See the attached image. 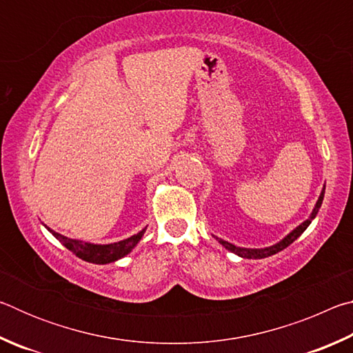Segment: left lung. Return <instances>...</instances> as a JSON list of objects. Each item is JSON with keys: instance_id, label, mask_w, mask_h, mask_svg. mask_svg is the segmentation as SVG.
<instances>
[{"instance_id": "8db88e82", "label": "left lung", "mask_w": 353, "mask_h": 353, "mask_svg": "<svg viewBox=\"0 0 353 353\" xmlns=\"http://www.w3.org/2000/svg\"><path fill=\"white\" fill-rule=\"evenodd\" d=\"M324 193H325V187L322 188V191H321V194H319V198H318V201H316V204H314V207H313V212L310 213V216L303 221V223H301L299 224L296 229H292L288 235L286 236H283L282 240H280L279 243H276V244H272V246H268V248H240V246H235V244H232V243H229V241H225V240H223V238H218L216 235H213L214 238H216L218 240V243L219 244H223V246L227 249V250H230V252H234V254H236L238 256H241V259H252V260H260V259H266V256H271V255H274V254H277V252H280V250H283L285 248H288L290 244L292 243V241H296L299 236H301L303 232L307 230V227L312 224V221L316 218V214H318V212H319V208H321V204H322V201H324Z\"/></svg>"}]
</instances>
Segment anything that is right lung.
I'll return each mask as SVG.
<instances>
[{
  "label": "right lung",
  "mask_w": 353,
  "mask_h": 353,
  "mask_svg": "<svg viewBox=\"0 0 353 353\" xmlns=\"http://www.w3.org/2000/svg\"><path fill=\"white\" fill-rule=\"evenodd\" d=\"M45 227L63 244L65 248L71 250L73 254H76V256H79V259H82L83 261L94 263V265H107V263H113L119 259H123V256H126L128 254L132 252V249H135V246L140 243V240L146 232V227H145V229L140 230L139 234L129 236L126 240L110 243V244H94V243H87L82 240H74V238H68L65 235L57 234V232L50 229L48 225Z\"/></svg>",
  "instance_id": "obj_1"
}]
</instances>
